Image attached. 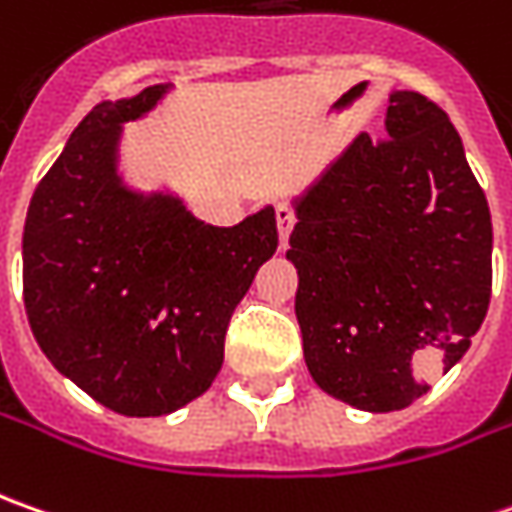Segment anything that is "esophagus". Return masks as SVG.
I'll return each mask as SVG.
<instances>
[{
  "label": "esophagus",
  "mask_w": 512,
  "mask_h": 512,
  "mask_svg": "<svg viewBox=\"0 0 512 512\" xmlns=\"http://www.w3.org/2000/svg\"><path fill=\"white\" fill-rule=\"evenodd\" d=\"M274 218H277V232H280V246L286 249L289 246V235L297 223V215H294V206L291 203H274Z\"/></svg>",
  "instance_id": "34e87169"
}]
</instances>
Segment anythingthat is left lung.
Wrapping results in <instances>:
<instances>
[{
  "label": "left lung",
  "instance_id": "obj_1",
  "mask_svg": "<svg viewBox=\"0 0 512 512\" xmlns=\"http://www.w3.org/2000/svg\"><path fill=\"white\" fill-rule=\"evenodd\" d=\"M297 201L294 311L314 382L362 411L428 394L416 371L462 360L493 286V226L462 138L431 98L399 90Z\"/></svg>",
  "mask_w": 512,
  "mask_h": 512
}]
</instances>
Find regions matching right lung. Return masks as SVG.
Returning <instances> with one entry per match:
<instances>
[{
  "instance_id": "right-lung-1",
  "label": "right lung",
  "mask_w": 512,
  "mask_h": 512,
  "mask_svg": "<svg viewBox=\"0 0 512 512\" xmlns=\"http://www.w3.org/2000/svg\"><path fill=\"white\" fill-rule=\"evenodd\" d=\"M161 93L155 84L84 115L36 186L22 238L36 343L64 377L124 416L172 414L201 397L221 371L232 314L277 252L272 206L221 229L175 198L118 184V124Z\"/></svg>"
}]
</instances>
